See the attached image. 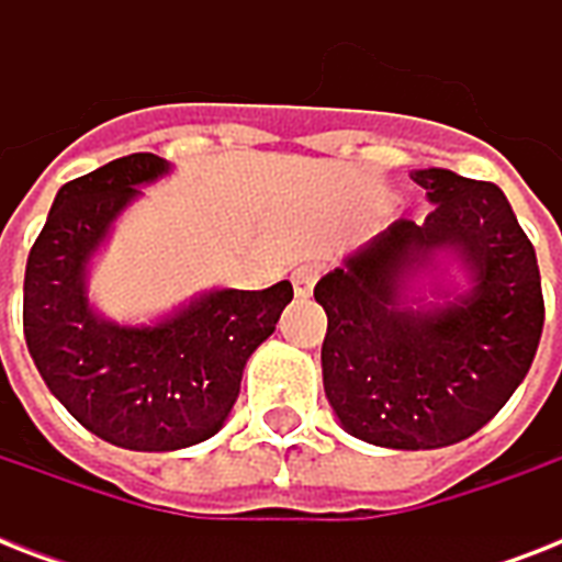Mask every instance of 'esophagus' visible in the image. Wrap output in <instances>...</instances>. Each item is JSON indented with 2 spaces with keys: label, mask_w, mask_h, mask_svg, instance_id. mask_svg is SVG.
<instances>
[{
  "label": "esophagus",
  "mask_w": 562,
  "mask_h": 562,
  "mask_svg": "<svg viewBox=\"0 0 562 562\" xmlns=\"http://www.w3.org/2000/svg\"><path fill=\"white\" fill-rule=\"evenodd\" d=\"M291 282H294V294H297V297H308V294L315 291L317 268H312V265H303V268H297V271H294Z\"/></svg>",
  "instance_id": "esophagus-1"
}]
</instances>
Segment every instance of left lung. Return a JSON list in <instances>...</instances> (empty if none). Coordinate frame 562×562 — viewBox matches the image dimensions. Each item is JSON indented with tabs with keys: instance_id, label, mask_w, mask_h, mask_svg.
I'll list each match as a JSON object with an SVG mask.
<instances>
[{
	"instance_id": "1",
	"label": "left lung",
	"mask_w": 562,
	"mask_h": 562,
	"mask_svg": "<svg viewBox=\"0 0 562 562\" xmlns=\"http://www.w3.org/2000/svg\"><path fill=\"white\" fill-rule=\"evenodd\" d=\"M435 210L344 259L315 285L326 326L324 391L341 426L387 449H440L475 435L531 370L546 321L540 268L496 183L417 169ZM452 252L471 291L411 307L407 282Z\"/></svg>"
}]
</instances>
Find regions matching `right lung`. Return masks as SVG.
Masks as SVG:
<instances>
[{"mask_svg":"<svg viewBox=\"0 0 562 562\" xmlns=\"http://www.w3.org/2000/svg\"><path fill=\"white\" fill-rule=\"evenodd\" d=\"M169 171L131 154L60 187L25 265L22 329L43 382L92 435L134 452H175L224 426L247 359L294 297L289 280L265 291H206L157 324L95 315L87 265L113 221Z\"/></svg>","mask_w":562,"mask_h":562,"instance_id":"1","label":"right lung"}]
</instances>
